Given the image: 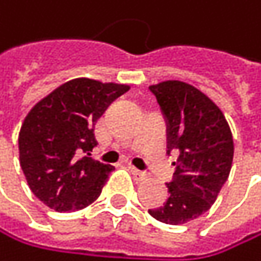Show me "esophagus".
<instances>
[{
	"instance_id": "obj_1",
	"label": "esophagus",
	"mask_w": 261,
	"mask_h": 261,
	"mask_svg": "<svg viewBox=\"0 0 261 261\" xmlns=\"http://www.w3.org/2000/svg\"><path fill=\"white\" fill-rule=\"evenodd\" d=\"M129 171H132V174H133V177H135V180H136V182H142V180H145V179L148 177V174H147V173L139 171V170H138V168H135V167H129Z\"/></svg>"
}]
</instances>
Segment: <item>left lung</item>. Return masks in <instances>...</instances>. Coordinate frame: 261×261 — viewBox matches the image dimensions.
<instances>
[{
	"label": "left lung",
	"instance_id": "8db88e82",
	"mask_svg": "<svg viewBox=\"0 0 261 261\" xmlns=\"http://www.w3.org/2000/svg\"><path fill=\"white\" fill-rule=\"evenodd\" d=\"M167 120L168 153H179L170 197L148 210L167 225L188 223L206 213L228 180L234 141L222 110L191 84L168 79L150 85Z\"/></svg>",
	"mask_w": 261,
	"mask_h": 261
}]
</instances>
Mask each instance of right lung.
<instances>
[{
	"mask_svg": "<svg viewBox=\"0 0 261 261\" xmlns=\"http://www.w3.org/2000/svg\"><path fill=\"white\" fill-rule=\"evenodd\" d=\"M128 88L76 77L36 102L25 116L18 138L19 165L32 193L50 210L71 213L99 197L114 167L90 158L97 145L94 125Z\"/></svg>",
	"mask_w": 261,
	"mask_h": 261,
	"instance_id": "1",
	"label": "right lung"
}]
</instances>
